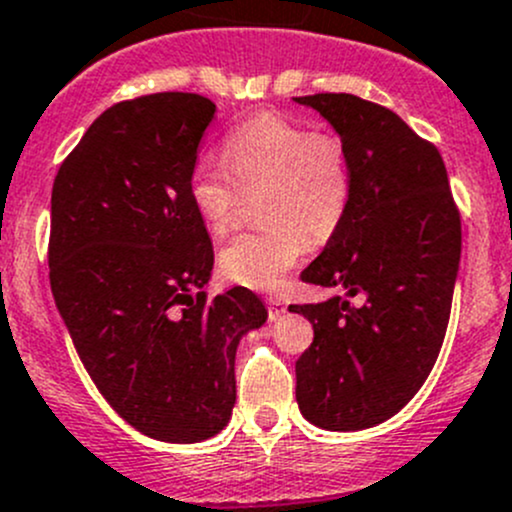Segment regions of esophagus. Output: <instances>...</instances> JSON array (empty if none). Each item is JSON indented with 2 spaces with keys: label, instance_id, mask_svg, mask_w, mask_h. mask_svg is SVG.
<instances>
[{
  "label": "esophagus",
  "instance_id": "obj_1",
  "mask_svg": "<svg viewBox=\"0 0 512 512\" xmlns=\"http://www.w3.org/2000/svg\"><path fill=\"white\" fill-rule=\"evenodd\" d=\"M267 312H270V319H277L282 312H285V299L280 297H267Z\"/></svg>",
  "mask_w": 512,
  "mask_h": 512
}]
</instances>
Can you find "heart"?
Wrapping results in <instances>:
<instances>
[{"mask_svg":"<svg viewBox=\"0 0 512 512\" xmlns=\"http://www.w3.org/2000/svg\"><path fill=\"white\" fill-rule=\"evenodd\" d=\"M352 163L334 133L262 113L223 143V163L200 158L188 198L210 235H223L242 195H257L265 227L242 232L220 250V270L242 287L270 292L285 282L307 245L319 247L342 227L352 203Z\"/></svg>","mask_w":512,"mask_h":512,"instance_id":"obj_1","label":"heart"}]
</instances>
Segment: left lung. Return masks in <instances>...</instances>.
Returning <instances> with one entry per match:
<instances>
[{"mask_svg": "<svg viewBox=\"0 0 512 512\" xmlns=\"http://www.w3.org/2000/svg\"><path fill=\"white\" fill-rule=\"evenodd\" d=\"M322 113L349 151L352 203L302 282L364 294L289 304L312 322L297 359L302 416L361 431L399 414L431 374L446 337L461 262V215L433 143L394 111L352 94L294 98Z\"/></svg>", "mask_w": 512, "mask_h": 512, "instance_id": "left-lung-1", "label": "left lung"}]
</instances>
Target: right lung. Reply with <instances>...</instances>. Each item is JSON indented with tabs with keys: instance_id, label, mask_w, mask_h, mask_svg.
I'll return each mask as SVG.
<instances>
[{
	"instance_id": "1",
	"label": "right lung",
	"mask_w": 512,
	"mask_h": 512,
	"mask_svg": "<svg viewBox=\"0 0 512 512\" xmlns=\"http://www.w3.org/2000/svg\"><path fill=\"white\" fill-rule=\"evenodd\" d=\"M213 116L210 98L183 91L116 103L51 190L49 280L71 342L113 411L168 443L227 426L237 344L267 319L250 289L203 292L213 242L188 178Z\"/></svg>"
}]
</instances>
